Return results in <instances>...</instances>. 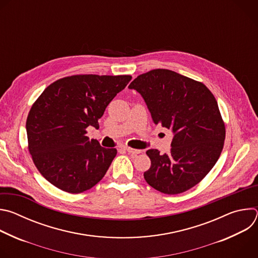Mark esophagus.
<instances>
[{"mask_svg": "<svg viewBox=\"0 0 258 258\" xmlns=\"http://www.w3.org/2000/svg\"><path fill=\"white\" fill-rule=\"evenodd\" d=\"M123 149L126 150L128 153H132V154H140L142 153V150H138V149H133L131 148V147H123Z\"/></svg>", "mask_w": 258, "mask_h": 258, "instance_id": "1", "label": "esophagus"}]
</instances>
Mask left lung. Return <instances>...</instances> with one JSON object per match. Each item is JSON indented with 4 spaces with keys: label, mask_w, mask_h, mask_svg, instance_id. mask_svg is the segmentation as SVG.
<instances>
[{
    "label": "left lung",
    "mask_w": 258,
    "mask_h": 258,
    "mask_svg": "<svg viewBox=\"0 0 258 258\" xmlns=\"http://www.w3.org/2000/svg\"><path fill=\"white\" fill-rule=\"evenodd\" d=\"M128 88L141 94L154 123L173 133L169 153L146 152L151 160L146 181L168 195L193 188L224 148L226 127L214 96L202 83L168 69L143 73Z\"/></svg>",
    "instance_id": "8db88e82"
}]
</instances>
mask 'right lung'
<instances>
[{
  "label": "right lung",
  "instance_id": "1",
  "mask_svg": "<svg viewBox=\"0 0 258 258\" xmlns=\"http://www.w3.org/2000/svg\"><path fill=\"white\" fill-rule=\"evenodd\" d=\"M131 76L80 75L51 84L30 108L26 119L28 150L41 174L58 189L78 194L98 183L117 150L86 136Z\"/></svg>",
  "mask_w": 258,
  "mask_h": 258
}]
</instances>
